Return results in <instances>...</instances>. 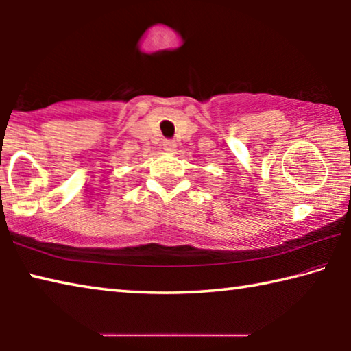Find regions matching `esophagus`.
<instances>
[{
  "label": "esophagus",
  "mask_w": 351,
  "mask_h": 351,
  "mask_svg": "<svg viewBox=\"0 0 351 351\" xmlns=\"http://www.w3.org/2000/svg\"><path fill=\"white\" fill-rule=\"evenodd\" d=\"M164 150H167V152H173L175 150V147H176V142L175 141H170V139H167V141H164Z\"/></svg>",
  "instance_id": "esophagus-1"
}]
</instances>
